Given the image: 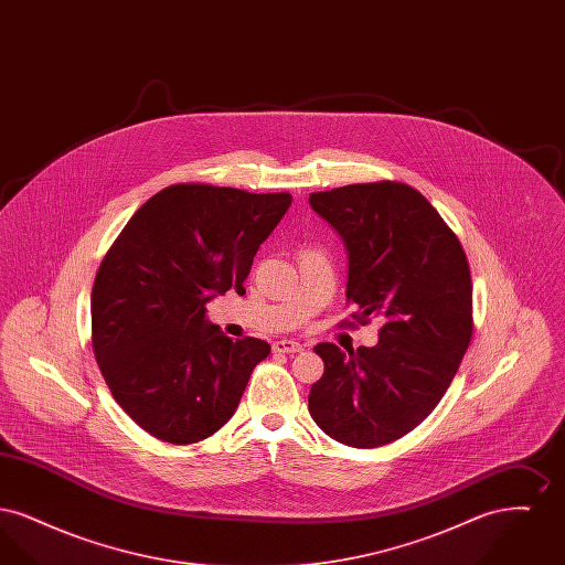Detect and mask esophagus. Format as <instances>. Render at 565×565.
Here are the masks:
<instances>
[{"instance_id":"esophagus-1","label":"esophagus","mask_w":565,"mask_h":565,"mask_svg":"<svg viewBox=\"0 0 565 565\" xmlns=\"http://www.w3.org/2000/svg\"><path fill=\"white\" fill-rule=\"evenodd\" d=\"M273 351H275V353H288V355H295V353H300V351H302V345H300V343H296V341H275V343H273Z\"/></svg>"}]
</instances>
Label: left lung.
<instances>
[{
	"mask_svg": "<svg viewBox=\"0 0 565 565\" xmlns=\"http://www.w3.org/2000/svg\"><path fill=\"white\" fill-rule=\"evenodd\" d=\"M348 249V302L379 318L375 348L313 350L309 413L330 438L373 449L417 428L451 385L472 334L466 254L428 199L401 182L311 192Z\"/></svg>",
	"mask_w": 565,
	"mask_h": 565,
	"instance_id": "left-lung-1",
	"label": "left lung"
}]
</instances>
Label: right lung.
Masks as SVG:
<instances>
[{
	"instance_id": "obj_1",
	"label": "right lung",
	"mask_w": 565,
	"mask_h": 565,
	"mask_svg": "<svg viewBox=\"0 0 565 565\" xmlns=\"http://www.w3.org/2000/svg\"><path fill=\"white\" fill-rule=\"evenodd\" d=\"M292 194L175 184L148 199L97 270L93 351L114 401L139 428L173 445L199 443L237 411L260 339H228L207 302L245 295L258 247Z\"/></svg>"
}]
</instances>
